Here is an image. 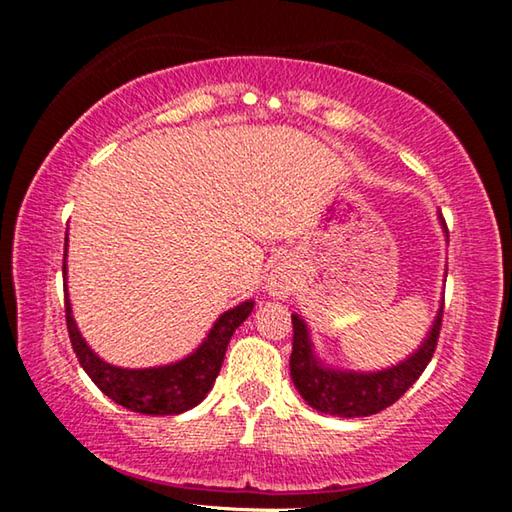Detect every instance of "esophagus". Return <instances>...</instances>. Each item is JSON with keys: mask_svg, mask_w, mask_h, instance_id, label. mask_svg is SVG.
<instances>
[{"mask_svg": "<svg viewBox=\"0 0 512 512\" xmlns=\"http://www.w3.org/2000/svg\"><path fill=\"white\" fill-rule=\"evenodd\" d=\"M296 287H298V275H296V271H293L291 264L282 262V264H277L271 273H268L266 291L271 293L273 298H277V300L289 298Z\"/></svg>", "mask_w": 512, "mask_h": 512, "instance_id": "esophagus-1", "label": "esophagus"}]
</instances>
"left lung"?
<instances>
[{
  "label": "left lung",
  "mask_w": 512,
  "mask_h": 512,
  "mask_svg": "<svg viewBox=\"0 0 512 512\" xmlns=\"http://www.w3.org/2000/svg\"><path fill=\"white\" fill-rule=\"evenodd\" d=\"M440 223L445 228V221ZM445 237L449 239L447 228ZM291 320L293 352L289 366L293 386L298 388L302 400L318 413L339 415V418H366V415H375L400 400L427 368L433 350H436L440 325H443V302H440L438 314L418 350L395 366L375 372L329 366L316 354L305 320L298 314H291Z\"/></svg>",
  "instance_id": "1"
}]
</instances>
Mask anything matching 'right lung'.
I'll return each mask as SVG.
<instances>
[{
	"label": "right lung",
	"mask_w": 512,
	"mask_h": 512,
	"mask_svg": "<svg viewBox=\"0 0 512 512\" xmlns=\"http://www.w3.org/2000/svg\"><path fill=\"white\" fill-rule=\"evenodd\" d=\"M63 280L67 332L83 370L88 372L90 379L99 386V391L108 395L112 402L142 415H178L201 404L205 395L212 391L232 334H235V329L244 323L255 307V300H246L237 307L223 311L216 318L210 332H207L203 343L192 354H187L185 359L153 368H121L103 361L85 343L83 334L76 327L72 302H69L67 293V244L63 259Z\"/></svg>",
	"instance_id": "add662e5"
}]
</instances>
